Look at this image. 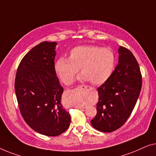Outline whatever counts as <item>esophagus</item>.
Segmentation results:
<instances>
[{
  "instance_id": "esophagus-1",
  "label": "esophagus",
  "mask_w": 156,
  "mask_h": 156,
  "mask_svg": "<svg viewBox=\"0 0 156 156\" xmlns=\"http://www.w3.org/2000/svg\"><path fill=\"white\" fill-rule=\"evenodd\" d=\"M76 90H90V89H89V87L86 86V85H80V86L78 87L77 88H76ZM80 109H84V108H83H83L81 107Z\"/></svg>"
}]
</instances>
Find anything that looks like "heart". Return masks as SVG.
Listing matches in <instances>:
<instances>
[{"mask_svg":"<svg viewBox=\"0 0 156 156\" xmlns=\"http://www.w3.org/2000/svg\"><path fill=\"white\" fill-rule=\"evenodd\" d=\"M116 66V56L109 49L98 46H78L72 49L68 58L60 57L54 63V70L66 85L73 82L81 70L82 79L100 85L106 83L112 75Z\"/></svg>","mask_w":156,"mask_h":156,"instance_id":"b5f03b06","label":"heart"}]
</instances>
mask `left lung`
<instances>
[{"label":"left lung","instance_id":"left-lung-1","mask_svg":"<svg viewBox=\"0 0 156 156\" xmlns=\"http://www.w3.org/2000/svg\"><path fill=\"white\" fill-rule=\"evenodd\" d=\"M119 54V63L112 75L98 88L97 115L91 124L102 132L117 130L126 122L141 90L142 76L134 56L122 46Z\"/></svg>","mask_w":156,"mask_h":156}]
</instances>
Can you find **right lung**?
<instances>
[{
	"instance_id": "right-lung-1",
	"label": "right lung",
	"mask_w": 156,
	"mask_h": 156,
	"mask_svg": "<svg viewBox=\"0 0 156 156\" xmlns=\"http://www.w3.org/2000/svg\"><path fill=\"white\" fill-rule=\"evenodd\" d=\"M56 45L42 41L32 48L20 63L15 80L24 120L33 130L48 136L66 131L71 119L61 103L63 88L54 70Z\"/></svg>"
}]
</instances>
